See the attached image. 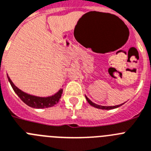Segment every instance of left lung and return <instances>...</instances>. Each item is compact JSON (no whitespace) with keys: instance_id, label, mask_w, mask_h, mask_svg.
I'll return each mask as SVG.
<instances>
[{"instance_id":"left-lung-1","label":"left lung","mask_w":151,"mask_h":151,"mask_svg":"<svg viewBox=\"0 0 151 151\" xmlns=\"http://www.w3.org/2000/svg\"><path fill=\"white\" fill-rule=\"evenodd\" d=\"M86 100H87V102L91 105L92 106H93L95 107V108H97V109H107V110L112 109H115V108H118V107L119 106H121L122 105V104L118 105V106H99V105L95 104V103H93V102H91V101H90L88 98L86 97Z\"/></svg>"}]
</instances>
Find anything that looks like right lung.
<instances>
[{
    "mask_svg": "<svg viewBox=\"0 0 151 151\" xmlns=\"http://www.w3.org/2000/svg\"><path fill=\"white\" fill-rule=\"evenodd\" d=\"M7 78H8L9 82L10 83L12 88L14 89V92L17 94V96L20 98L21 100L27 105H28L29 106L32 107V108L43 109L53 106H55V105L58 103V101H59L60 98L61 96V94H62L63 90L61 89L57 93L52 96H48V97H39V96L29 95V94L23 92L19 89H18L14 84L12 81L10 79L8 75H7Z\"/></svg>",
    "mask_w": 151,
    "mask_h": 151,
    "instance_id": "right-lung-1",
    "label": "right lung"
}]
</instances>
